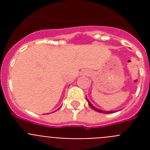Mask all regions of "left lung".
Instances as JSON below:
<instances>
[{
  "label": "left lung",
  "instance_id": "left-lung-1",
  "mask_svg": "<svg viewBox=\"0 0 150 150\" xmlns=\"http://www.w3.org/2000/svg\"><path fill=\"white\" fill-rule=\"evenodd\" d=\"M86 99H87V100H88V104H89L90 107H91V108H92V109H93L94 110L97 111V112H102V113H111V112H112V111H104V110H101L98 109V108H96V107H94V106L92 105V104H91V103H90V101L88 100V98H86Z\"/></svg>",
  "mask_w": 150,
  "mask_h": 150
}]
</instances>
